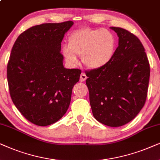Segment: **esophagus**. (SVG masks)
<instances>
[{"label": "esophagus", "mask_w": 160, "mask_h": 160, "mask_svg": "<svg viewBox=\"0 0 160 160\" xmlns=\"http://www.w3.org/2000/svg\"><path fill=\"white\" fill-rule=\"evenodd\" d=\"M87 79V76L86 75V74L82 72L81 74H80V81L81 82H84Z\"/></svg>", "instance_id": "34e87169"}]
</instances>
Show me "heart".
<instances>
[{"instance_id":"heart-1","label":"heart","mask_w":160,"mask_h":160,"mask_svg":"<svg viewBox=\"0 0 160 160\" xmlns=\"http://www.w3.org/2000/svg\"><path fill=\"white\" fill-rule=\"evenodd\" d=\"M116 46L115 37L108 30L81 28L71 34L68 46L63 47L62 52L70 64H78L77 55H82V63L87 67L97 69L112 60Z\"/></svg>"}]
</instances>
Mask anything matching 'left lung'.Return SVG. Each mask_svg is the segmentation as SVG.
Returning <instances> with one entry per match:
<instances>
[{"label": "left lung", "instance_id": "left-lung-1", "mask_svg": "<svg viewBox=\"0 0 160 160\" xmlns=\"http://www.w3.org/2000/svg\"><path fill=\"white\" fill-rule=\"evenodd\" d=\"M118 37L113 58L99 69L86 72L93 116L117 127L136 117L146 102L150 67L139 39L127 30L110 27Z\"/></svg>", "mask_w": 160, "mask_h": 160}]
</instances>
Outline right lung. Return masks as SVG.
Returning <instances> with one entry per match:
<instances>
[{"label": "right lung", "instance_id": "add662e5", "mask_svg": "<svg viewBox=\"0 0 160 160\" xmlns=\"http://www.w3.org/2000/svg\"><path fill=\"white\" fill-rule=\"evenodd\" d=\"M74 22L44 23L25 31L14 42L7 66L9 92L27 120L45 127L67 112L81 71L63 67L64 34Z\"/></svg>", "mask_w": 160, "mask_h": 160}]
</instances>
